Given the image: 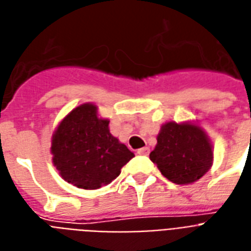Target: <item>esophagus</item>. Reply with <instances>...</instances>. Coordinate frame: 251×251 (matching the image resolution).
I'll return each instance as SVG.
<instances>
[{"instance_id": "esophagus-1", "label": "esophagus", "mask_w": 251, "mask_h": 251, "mask_svg": "<svg viewBox=\"0 0 251 251\" xmlns=\"http://www.w3.org/2000/svg\"><path fill=\"white\" fill-rule=\"evenodd\" d=\"M150 153V148L148 147H143V148H140V150H138V155H148Z\"/></svg>"}]
</instances>
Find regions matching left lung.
<instances>
[{"label": "left lung", "mask_w": 251, "mask_h": 251, "mask_svg": "<svg viewBox=\"0 0 251 251\" xmlns=\"http://www.w3.org/2000/svg\"><path fill=\"white\" fill-rule=\"evenodd\" d=\"M156 140L150 159L173 183H194L213 166L211 140L197 123L167 122L160 127Z\"/></svg>", "instance_id": "1"}]
</instances>
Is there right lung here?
<instances>
[{"mask_svg":"<svg viewBox=\"0 0 251 251\" xmlns=\"http://www.w3.org/2000/svg\"><path fill=\"white\" fill-rule=\"evenodd\" d=\"M109 120L98 107L84 103L73 108L52 135V162L60 176L78 188L96 190L111 183L135 156L109 132Z\"/></svg>","mask_w":251,"mask_h":251,"instance_id":"right-lung-1","label":"right lung"}]
</instances>
